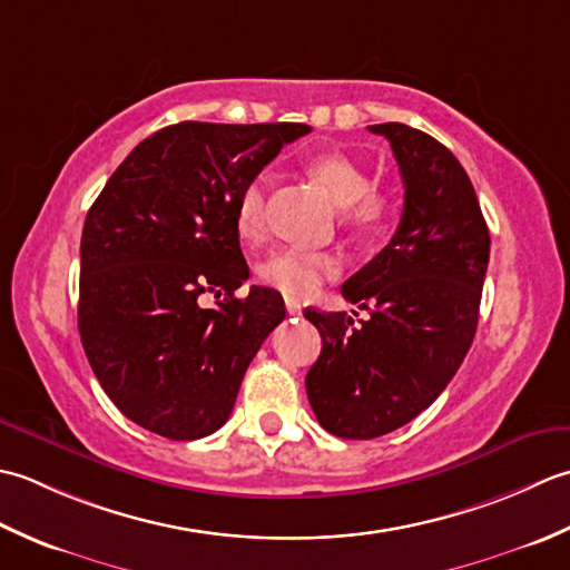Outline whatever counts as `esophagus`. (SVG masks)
Here are the masks:
<instances>
[{
	"label": "esophagus",
	"instance_id": "1",
	"mask_svg": "<svg viewBox=\"0 0 570 570\" xmlns=\"http://www.w3.org/2000/svg\"><path fill=\"white\" fill-rule=\"evenodd\" d=\"M285 309H287V315L289 317H297V315H302V305L297 299H293V297H285Z\"/></svg>",
	"mask_w": 570,
	"mask_h": 570
}]
</instances>
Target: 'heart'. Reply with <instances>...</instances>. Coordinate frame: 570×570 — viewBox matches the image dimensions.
I'll use <instances>...</instances> for the list:
<instances>
[{
    "label": "heart",
    "mask_w": 570,
    "mask_h": 570,
    "mask_svg": "<svg viewBox=\"0 0 570 570\" xmlns=\"http://www.w3.org/2000/svg\"><path fill=\"white\" fill-rule=\"evenodd\" d=\"M309 179L330 194V199L344 208V220L356 230H379L393 216V199L371 187V171L344 153H322L307 159ZM236 234L243 240H258L265 234V181L253 179L238 194L234 206ZM340 273V258L332 253L281 248L258 265L263 283L281 289L289 297H307Z\"/></svg>",
    "instance_id": "b5f03b06"
}]
</instances>
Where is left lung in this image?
<instances>
[{
  "label": "left lung",
  "mask_w": 570,
  "mask_h": 570,
  "mask_svg": "<svg viewBox=\"0 0 570 570\" xmlns=\"http://www.w3.org/2000/svg\"><path fill=\"white\" fill-rule=\"evenodd\" d=\"M391 142L405 187L396 234L344 283L368 309H305L322 336L305 386L332 435L371 440L411 423L455 376L478 332L490 230L458 157L403 122L368 125Z\"/></svg>",
  "instance_id": "left-lung-1"
}]
</instances>
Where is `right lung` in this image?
Masks as SVG:
<instances>
[{"mask_svg": "<svg viewBox=\"0 0 570 570\" xmlns=\"http://www.w3.org/2000/svg\"><path fill=\"white\" fill-rule=\"evenodd\" d=\"M302 122H179L142 139L90 206L80 238L78 330L118 409L169 440L228 421L243 374L277 324L283 297L248 281L234 224L238 194ZM206 292L225 295L204 308Z\"/></svg>", "mask_w": 570, "mask_h": 570, "instance_id": "1", "label": "right lung"}]
</instances>
